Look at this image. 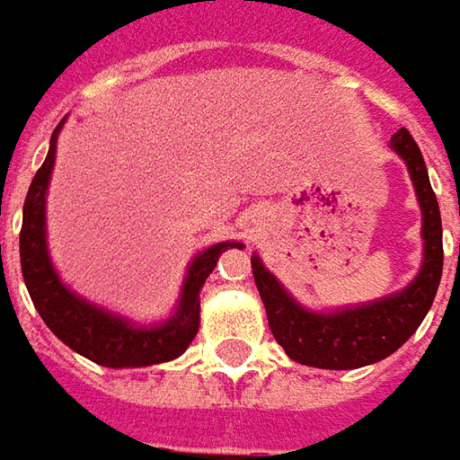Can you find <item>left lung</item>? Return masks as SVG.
<instances>
[{
    "mask_svg": "<svg viewBox=\"0 0 460 460\" xmlns=\"http://www.w3.org/2000/svg\"><path fill=\"white\" fill-rule=\"evenodd\" d=\"M391 149L406 162L411 181L423 214V263L419 274L398 294L378 298L361 306L336 308L329 314L311 311L279 284L263 261L253 253L252 269L256 288L261 294L271 333L288 358L314 368H361L376 364L401 349L416 333L431 308L443 271L441 211L433 194L429 172L419 144L406 129L391 137Z\"/></svg>",
    "mask_w": 460,
    "mask_h": 460,
    "instance_id": "8db88e82",
    "label": "left lung"
}]
</instances>
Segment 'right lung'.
Returning <instances> with one entry per match:
<instances>
[{
  "label": "right lung",
  "mask_w": 460,
  "mask_h": 460,
  "mask_svg": "<svg viewBox=\"0 0 460 460\" xmlns=\"http://www.w3.org/2000/svg\"><path fill=\"white\" fill-rule=\"evenodd\" d=\"M64 124V121H62ZM62 124L54 129L49 141V154L41 169L31 179V186L24 201V219L19 234V259L22 276L34 308L40 311L51 333L64 341L72 351L109 368H139L172 361L189 349L199 331V291L214 271L219 256L231 246H241L236 241H221L194 256L189 263L181 298L172 319L137 326L124 316H117L107 308L89 304L86 298L74 294L62 284L47 249V191H49L57 137Z\"/></svg>",
  "instance_id": "obj_1"
}]
</instances>
